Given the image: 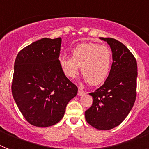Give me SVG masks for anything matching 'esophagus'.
<instances>
[{
  "label": "esophagus",
  "mask_w": 149,
  "mask_h": 149,
  "mask_svg": "<svg viewBox=\"0 0 149 149\" xmlns=\"http://www.w3.org/2000/svg\"><path fill=\"white\" fill-rule=\"evenodd\" d=\"M86 92L84 91V90H83L82 89H80V88H79V91H78V95H83V94H85Z\"/></svg>",
  "instance_id": "34e87169"
}]
</instances>
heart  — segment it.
Returning <instances> with one entry per match:
<instances>
[{
	"instance_id": "obj_1",
	"label": "heart",
	"mask_w": 149,
	"mask_h": 149,
	"mask_svg": "<svg viewBox=\"0 0 149 149\" xmlns=\"http://www.w3.org/2000/svg\"><path fill=\"white\" fill-rule=\"evenodd\" d=\"M72 57L60 56L59 63L64 75L73 79L78 74L79 66L84 79L91 85L103 83L109 73L112 54L108 47L96 43H82L71 51Z\"/></svg>"
}]
</instances>
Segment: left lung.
I'll return each mask as SVG.
<instances>
[{
    "label": "left lung",
    "mask_w": 149,
    "mask_h": 149,
    "mask_svg": "<svg viewBox=\"0 0 149 149\" xmlns=\"http://www.w3.org/2000/svg\"><path fill=\"white\" fill-rule=\"evenodd\" d=\"M106 41L112 52V67L103 85L89 95L93 105L85 112L86 120L100 130L118 125L131 111L136 99L137 62L123 43L113 38Z\"/></svg>",
    "instance_id": "1"
}]
</instances>
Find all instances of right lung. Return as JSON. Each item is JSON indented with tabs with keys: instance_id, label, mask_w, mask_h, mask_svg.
Wrapping results in <instances>:
<instances>
[{
	"instance_id": "obj_1",
	"label": "right lung",
	"mask_w": 149,
	"mask_h": 149,
	"mask_svg": "<svg viewBox=\"0 0 149 149\" xmlns=\"http://www.w3.org/2000/svg\"><path fill=\"white\" fill-rule=\"evenodd\" d=\"M61 38H42L18 53L14 63L12 95L30 124L48 127L63 117L78 88L59 63Z\"/></svg>"
}]
</instances>
